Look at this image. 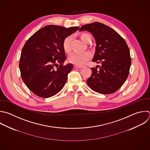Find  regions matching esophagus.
<instances>
[{"mask_svg": "<svg viewBox=\"0 0 150 150\" xmlns=\"http://www.w3.org/2000/svg\"><path fill=\"white\" fill-rule=\"evenodd\" d=\"M75 67L76 68H78V69H81V68H82L83 67L82 66H79V65H75Z\"/></svg>", "mask_w": 150, "mask_h": 150, "instance_id": "obj_1", "label": "esophagus"}]
</instances>
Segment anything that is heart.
Segmentation results:
<instances>
[{"instance_id": "b5f03b06", "label": "heart", "mask_w": 150, "mask_h": 150, "mask_svg": "<svg viewBox=\"0 0 150 150\" xmlns=\"http://www.w3.org/2000/svg\"><path fill=\"white\" fill-rule=\"evenodd\" d=\"M81 39L85 43L88 44L92 42V36L86 32H82L79 34ZM72 40V36L69 35L67 36L63 42L62 47L65 52L69 54L71 51V42ZM92 58V55L89 52H86L83 54L73 53L68 57V61L70 63L76 65H82L85 62Z\"/></svg>"}]
</instances>
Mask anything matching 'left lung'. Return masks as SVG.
<instances>
[{
  "label": "left lung",
  "mask_w": 150,
  "mask_h": 150,
  "mask_svg": "<svg viewBox=\"0 0 150 150\" xmlns=\"http://www.w3.org/2000/svg\"><path fill=\"white\" fill-rule=\"evenodd\" d=\"M82 30L93 35L96 45L92 61L101 64L98 71L91 68L92 74L86 81L87 84L99 93L116 92L126 81L131 64L126 42L115 30L102 23L85 25L80 28L79 31Z\"/></svg>",
  "instance_id": "left-lung-1"
}]
</instances>
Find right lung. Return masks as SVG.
<instances>
[{"label": "right lung", "mask_w": 150, "mask_h": 150, "mask_svg": "<svg viewBox=\"0 0 150 150\" xmlns=\"http://www.w3.org/2000/svg\"><path fill=\"white\" fill-rule=\"evenodd\" d=\"M79 28L47 25L36 32L24 45L19 62L21 77L37 96H52L64 86L74 67L72 64L64 65L66 56L62 42Z\"/></svg>", "instance_id": "1"}]
</instances>
